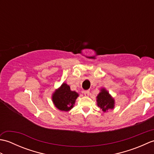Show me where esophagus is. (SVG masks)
Segmentation results:
<instances>
[{"label": "esophagus", "instance_id": "esophagus-1", "mask_svg": "<svg viewBox=\"0 0 154 154\" xmlns=\"http://www.w3.org/2000/svg\"><path fill=\"white\" fill-rule=\"evenodd\" d=\"M84 94L85 95L86 97H88L89 94V90H87V91H84Z\"/></svg>", "mask_w": 154, "mask_h": 154}]
</instances>
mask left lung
<instances>
[{"label": "left lung", "mask_w": 154, "mask_h": 154, "mask_svg": "<svg viewBox=\"0 0 154 154\" xmlns=\"http://www.w3.org/2000/svg\"><path fill=\"white\" fill-rule=\"evenodd\" d=\"M97 106L102 109L103 112H106L114 107V100L105 89H101L100 92L97 97Z\"/></svg>", "instance_id": "obj_1"}]
</instances>
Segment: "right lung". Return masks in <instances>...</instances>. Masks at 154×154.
Instances as JSON below:
<instances>
[{"label": "right lung", "instance_id": "obj_1", "mask_svg": "<svg viewBox=\"0 0 154 154\" xmlns=\"http://www.w3.org/2000/svg\"><path fill=\"white\" fill-rule=\"evenodd\" d=\"M79 94L72 91L70 87L63 83L52 94V101L55 107L62 111H69L73 107Z\"/></svg>", "mask_w": 154, "mask_h": 154}]
</instances>
